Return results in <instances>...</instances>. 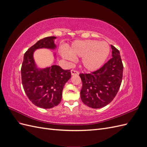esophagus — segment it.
Here are the masks:
<instances>
[{
    "label": "esophagus",
    "mask_w": 147,
    "mask_h": 147,
    "mask_svg": "<svg viewBox=\"0 0 147 147\" xmlns=\"http://www.w3.org/2000/svg\"><path fill=\"white\" fill-rule=\"evenodd\" d=\"M71 74H72V75H78L79 73H78V71L75 70L74 69H72V70H71Z\"/></svg>",
    "instance_id": "1"
}]
</instances>
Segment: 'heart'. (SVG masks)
<instances>
[{
    "label": "heart",
    "mask_w": 147,
    "mask_h": 147,
    "mask_svg": "<svg viewBox=\"0 0 147 147\" xmlns=\"http://www.w3.org/2000/svg\"><path fill=\"white\" fill-rule=\"evenodd\" d=\"M110 50V46L105 42L85 40L74 42L68 51H62L61 55L69 61H73L74 57H82L83 68L88 71H95L103 65Z\"/></svg>",
    "instance_id": "obj_1"
}]
</instances>
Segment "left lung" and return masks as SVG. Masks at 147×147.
Segmentation results:
<instances>
[{
  "label": "left lung",
  "instance_id": "1",
  "mask_svg": "<svg viewBox=\"0 0 147 147\" xmlns=\"http://www.w3.org/2000/svg\"><path fill=\"white\" fill-rule=\"evenodd\" d=\"M112 57L101 68L91 74H80V92L83 103L92 109L104 107L116 96L121 86L123 65L118 50L111 45Z\"/></svg>",
  "mask_w": 147,
  "mask_h": 147
}]
</instances>
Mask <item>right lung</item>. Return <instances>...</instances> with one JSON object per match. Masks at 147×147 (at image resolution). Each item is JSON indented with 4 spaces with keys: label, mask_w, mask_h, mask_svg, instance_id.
<instances>
[{
    "label": "right lung",
    "mask_w": 147,
    "mask_h": 147,
    "mask_svg": "<svg viewBox=\"0 0 147 147\" xmlns=\"http://www.w3.org/2000/svg\"><path fill=\"white\" fill-rule=\"evenodd\" d=\"M56 38H43L29 48L24 53L21 66L22 84L26 94L35 105L42 109H51L60 103L64 86L71 77L70 70H64L56 65L38 69L35 63V50L43 48L55 49Z\"/></svg>",
    "instance_id": "right-lung-1"
}]
</instances>
